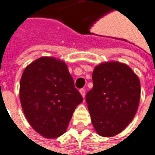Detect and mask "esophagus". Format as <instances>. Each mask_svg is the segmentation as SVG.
Here are the masks:
<instances>
[{"label": "esophagus", "mask_w": 155, "mask_h": 155, "mask_svg": "<svg viewBox=\"0 0 155 155\" xmlns=\"http://www.w3.org/2000/svg\"><path fill=\"white\" fill-rule=\"evenodd\" d=\"M80 93H81V94L82 95L83 98H85V95H86V90H85L84 88H81V89H80Z\"/></svg>", "instance_id": "1"}]
</instances>
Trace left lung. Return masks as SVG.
Segmentation results:
<instances>
[{
  "label": "left lung",
  "mask_w": 155,
  "mask_h": 155,
  "mask_svg": "<svg viewBox=\"0 0 155 155\" xmlns=\"http://www.w3.org/2000/svg\"><path fill=\"white\" fill-rule=\"evenodd\" d=\"M93 81L86 101L94 129L101 136H116L136 115L141 95L139 78L129 66L110 61L94 68Z\"/></svg>",
  "instance_id": "obj_1"
}]
</instances>
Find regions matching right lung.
I'll return each mask as SVG.
<instances>
[{
    "label": "right lung",
    "mask_w": 155,
    "mask_h": 155,
    "mask_svg": "<svg viewBox=\"0 0 155 155\" xmlns=\"http://www.w3.org/2000/svg\"><path fill=\"white\" fill-rule=\"evenodd\" d=\"M19 98L29 124L46 138L61 136L83 101L67 65L54 57H40L25 68Z\"/></svg>",
    "instance_id": "obj_1"
}]
</instances>
